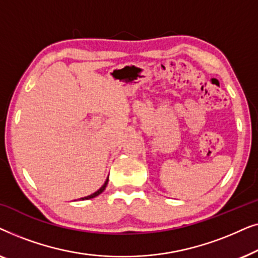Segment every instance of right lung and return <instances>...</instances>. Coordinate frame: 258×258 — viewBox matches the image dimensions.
Listing matches in <instances>:
<instances>
[{"instance_id":"1","label":"right lung","mask_w":258,"mask_h":258,"mask_svg":"<svg viewBox=\"0 0 258 258\" xmlns=\"http://www.w3.org/2000/svg\"><path fill=\"white\" fill-rule=\"evenodd\" d=\"M108 181H109V179L107 178V181H105V183H104V184H103V185H102V186H101V188H100V189H98L96 192L91 194V195H89V196H87V197H83V199H82V200H89V199H94V197H96V196H98V195H100V194H101V192H103V190L105 189V186H107V184H108Z\"/></svg>"}]
</instances>
